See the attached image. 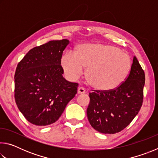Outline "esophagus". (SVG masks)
I'll return each mask as SVG.
<instances>
[{"mask_svg":"<svg viewBox=\"0 0 158 158\" xmlns=\"http://www.w3.org/2000/svg\"><path fill=\"white\" fill-rule=\"evenodd\" d=\"M86 93V90H85V89L84 87L80 86L78 88V93H79V94H81V93Z\"/></svg>","mask_w":158,"mask_h":158,"instance_id":"esophagus-1","label":"esophagus"}]
</instances>
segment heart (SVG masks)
Wrapping results in <instances>:
<instances>
[{
    "label": "heart",
    "mask_w": 158,
    "mask_h": 158,
    "mask_svg": "<svg viewBox=\"0 0 158 158\" xmlns=\"http://www.w3.org/2000/svg\"><path fill=\"white\" fill-rule=\"evenodd\" d=\"M61 64L66 76L76 79L81 75L84 68L89 84L100 90H111L119 86L131 68L129 56L121 49L105 44H85L76 53L68 52Z\"/></svg>",
    "instance_id": "obj_1"
}]
</instances>
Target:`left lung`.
<instances>
[{
	"mask_svg": "<svg viewBox=\"0 0 158 158\" xmlns=\"http://www.w3.org/2000/svg\"><path fill=\"white\" fill-rule=\"evenodd\" d=\"M122 84L111 90L89 93L87 116L95 130L115 134L125 129L142 106L145 73L134 56L130 73Z\"/></svg>",
	"mask_w": 158,
	"mask_h": 158,
	"instance_id": "obj_1",
	"label": "left lung"
}]
</instances>
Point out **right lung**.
I'll return each mask as SVG.
<instances>
[{
    "label": "right lung",
    "instance_id": "add662e5",
    "mask_svg": "<svg viewBox=\"0 0 158 158\" xmlns=\"http://www.w3.org/2000/svg\"><path fill=\"white\" fill-rule=\"evenodd\" d=\"M68 40H52L33 48L18 63L15 75L17 107L31 123L44 126L58 121L79 84L63 78L61 66Z\"/></svg>",
    "mask_w": 158,
    "mask_h": 158
}]
</instances>
